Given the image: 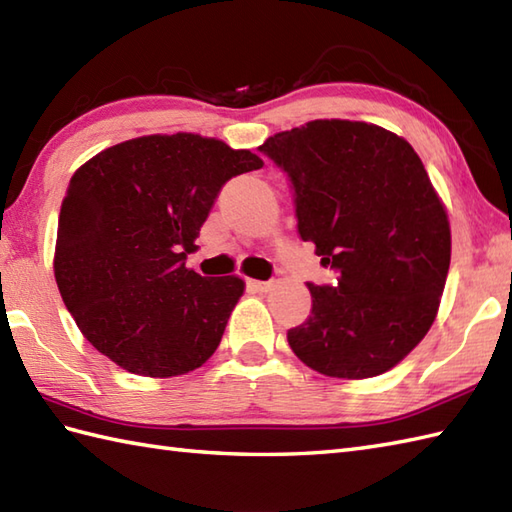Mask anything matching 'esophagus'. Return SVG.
I'll list each match as a JSON object with an SVG mask.
<instances>
[{
  "mask_svg": "<svg viewBox=\"0 0 512 512\" xmlns=\"http://www.w3.org/2000/svg\"><path fill=\"white\" fill-rule=\"evenodd\" d=\"M248 286L257 290V292H270L275 288V281H257V279H250Z\"/></svg>",
  "mask_w": 512,
  "mask_h": 512,
  "instance_id": "esophagus-1",
  "label": "esophagus"
}]
</instances>
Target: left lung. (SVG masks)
Here are the masks:
<instances>
[{
    "label": "left lung",
    "instance_id": "8db88e82",
    "mask_svg": "<svg viewBox=\"0 0 512 512\" xmlns=\"http://www.w3.org/2000/svg\"><path fill=\"white\" fill-rule=\"evenodd\" d=\"M295 191L297 231L336 284H308L310 317L288 330L303 363L372 378L429 332L451 264L447 211L405 138L358 121H312L259 147Z\"/></svg>",
    "mask_w": 512,
    "mask_h": 512
}]
</instances>
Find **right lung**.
Returning a JSON list of instances; mask_svg holds the SVG:
<instances>
[{
  "label": "right lung",
  "instance_id": "obj_1",
  "mask_svg": "<svg viewBox=\"0 0 512 512\" xmlns=\"http://www.w3.org/2000/svg\"><path fill=\"white\" fill-rule=\"evenodd\" d=\"M262 167L222 140L154 134L76 169L59 213L54 277L96 350L151 378L209 361L244 281L202 277L187 268V253L224 184Z\"/></svg>",
  "mask_w": 512,
  "mask_h": 512
}]
</instances>
